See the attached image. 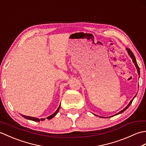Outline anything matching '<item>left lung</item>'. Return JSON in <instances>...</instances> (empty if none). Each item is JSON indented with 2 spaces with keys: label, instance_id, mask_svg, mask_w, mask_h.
I'll list each match as a JSON object with an SVG mask.
<instances>
[{
  "label": "left lung",
  "instance_id": "8db88e82",
  "mask_svg": "<svg viewBox=\"0 0 146 146\" xmlns=\"http://www.w3.org/2000/svg\"><path fill=\"white\" fill-rule=\"evenodd\" d=\"M126 50H127V52H128V54H129V56L131 58V59L132 60V61H133V63H134V64H135V67H136V68H137V73H138V75H139V77H140V69H139V66H138V64H137V61H136V60H135V56H134V54H133V52L131 51V50L130 49H129V48H126ZM136 95H137V94H136L134 97V98H133V99L132 100L129 102V104L127 105V106L123 108V109L122 110H121L120 111H119V113H117V114H115V115H112V116H110V117H113V116H115V115H119V114H120V113H123V111H124L125 110H127L128 108V107L130 106V105H131V104H132V101H133V100H134V98L136 97ZM95 115H96V116H97V117H98V115H95V114H94ZM102 117V118H105V117Z\"/></svg>",
  "mask_w": 146,
  "mask_h": 146
}]
</instances>
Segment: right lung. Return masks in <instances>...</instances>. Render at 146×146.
Returning <instances> with one entry per match:
<instances>
[{
    "label": "right lung",
    "instance_id": "add662e5",
    "mask_svg": "<svg viewBox=\"0 0 146 146\" xmlns=\"http://www.w3.org/2000/svg\"><path fill=\"white\" fill-rule=\"evenodd\" d=\"M60 106H61V105H60V106H59V107L58 108V109L56 110V111L54 113H52V115H51L50 116L46 117V119H48V120H50V119H52V118H53V117L56 115V114L58 113V111H59V110H60ZM21 115L22 117H23L24 118H25V119H26L31 120H33V121H35V122H40V121H41H41H43V120H44L46 119L45 118H44V119H38V118L33 117H30V116L24 115H23V114H21Z\"/></svg>",
    "mask_w": 146,
    "mask_h": 146
}]
</instances>
